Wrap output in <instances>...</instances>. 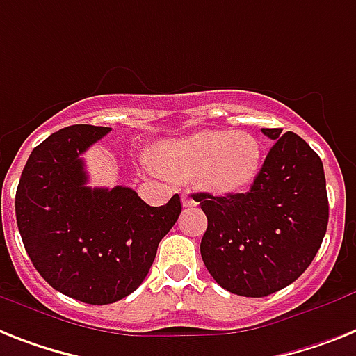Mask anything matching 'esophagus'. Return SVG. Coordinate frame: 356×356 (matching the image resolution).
Wrapping results in <instances>:
<instances>
[{
    "label": "esophagus",
    "instance_id": "obj_1",
    "mask_svg": "<svg viewBox=\"0 0 356 356\" xmlns=\"http://www.w3.org/2000/svg\"><path fill=\"white\" fill-rule=\"evenodd\" d=\"M181 204H184V207H195L196 202L189 193H184V195H181Z\"/></svg>",
    "mask_w": 356,
    "mask_h": 356
}]
</instances>
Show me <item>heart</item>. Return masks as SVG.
<instances>
[{
    "instance_id": "1",
    "label": "heart",
    "mask_w": 356,
    "mask_h": 356,
    "mask_svg": "<svg viewBox=\"0 0 356 356\" xmlns=\"http://www.w3.org/2000/svg\"><path fill=\"white\" fill-rule=\"evenodd\" d=\"M262 156V143L251 132L209 129L158 143L152 151V165L167 180L195 178L202 191L231 196L254 184Z\"/></svg>"
}]
</instances>
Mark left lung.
<instances>
[{
    "mask_svg": "<svg viewBox=\"0 0 356 356\" xmlns=\"http://www.w3.org/2000/svg\"><path fill=\"white\" fill-rule=\"evenodd\" d=\"M275 145L248 193L193 198L207 216L200 252L216 284L260 298L309 267L324 240L330 204L322 160L295 132L262 129Z\"/></svg>",
    "mask_w": 356,
    "mask_h": 356,
    "instance_id": "1",
    "label": "left lung"
}]
</instances>
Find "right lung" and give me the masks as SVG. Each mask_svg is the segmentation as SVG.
Segmentation results:
<instances>
[{"label":"right lung","mask_w":356,"mask_h":356,"mask_svg":"<svg viewBox=\"0 0 356 356\" xmlns=\"http://www.w3.org/2000/svg\"><path fill=\"white\" fill-rule=\"evenodd\" d=\"M108 131L70 125L51 134L31 152L16 191L17 229L36 271L92 305L138 289L181 213L178 195L151 207L131 187L87 185L81 154Z\"/></svg>","instance_id":"add662e5"}]
</instances>
